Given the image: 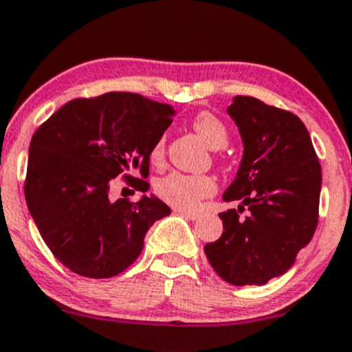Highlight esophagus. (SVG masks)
<instances>
[{
    "label": "esophagus",
    "mask_w": 352,
    "mask_h": 352,
    "mask_svg": "<svg viewBox=\"0 0 352 352\" xmlns=\"http://www.w3.org/2000/svg\"><path fill=\"white\" fill-rule=\"evenodd\" d=\"M177 212H179L182 217H186V219H189V221H196V219L199 217L198 212H189V210H177Z\"/></svg>",
    "instance_id": "34e87169"
}]
</instances>
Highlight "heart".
Segmentation results:
<instances>
[{
	"label": "heart",
	"mask_w": 352,
	"mask_h": 352,
	"mask_svg": "<svg viewBox=\"0 0 352 352\" xmlns=\"http://www.w3.org/2000/svg\"><path fill=\"white\" fill-rule=\"evenodd\" d=\"M192 126L212 149H222L228 144V126L215 114L199 113L192 120ZM163 157H165V140L160 139L151 149V161L154 165H160ZM215 189L217 184L212 175H195L184 172H170L156 182L157 196L179 210H195L199 201L212 196Z\"/></svg>",
	"instance_id": "b5f03b06"
}]
</instances>
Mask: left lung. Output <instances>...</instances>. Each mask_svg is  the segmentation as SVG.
I'll return each instance as SVG.
<instances>
[{
	"instance_id": "8db88e82",
	"label": "left lung",
	"mask_w": 352,
	"mask_h": 352,
	"mask_svg": "<svg viewBox=\"0 0 352 352\" xmlns=\"http://www.w3.org/2000/svg\"><path fill=\"white\" fill-rule=\"evenodd\" d=\"M243 140V157L219 213L224 232L205 254L228 283L265 285L294 265L318 226L321 166L309 131L295 114L236 95L228 107ZM248 208L249 217L239 214ZM240 212L238 214L237 212Z\"/></svg>"
}]
</instances>
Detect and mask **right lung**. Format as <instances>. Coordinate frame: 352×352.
Segmentation results:
<instances>
[{"instance_id": "right-lung-1", "label": "right lung", "mask_w": 352, "mask_h": 352, "mask_svg": "<svg viewBox=\"0 0 352 352\" xmlns=\"http://www.w3.org/2000/svg\"><path fill=\"white\" fill-rule=\"evenodd\" d=\"M172 106L130 91L74 98L36 130L29 146L25 201L52 254L76 274L113 278L135 262L151 226L170 215L154 195L109 199L121 173L149 175L154 144L172 124ZM131 184V182H130Z\"/></svg>"}]
</instances>
